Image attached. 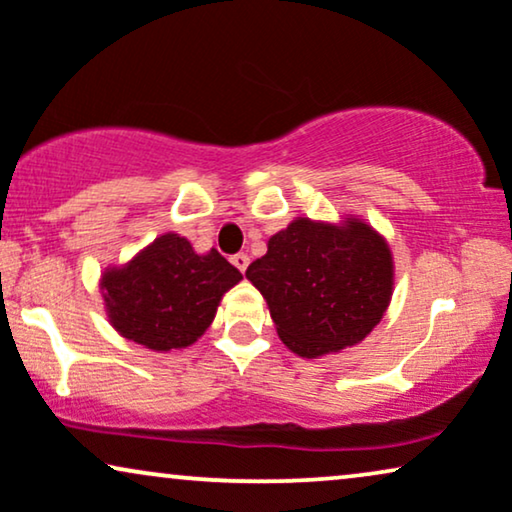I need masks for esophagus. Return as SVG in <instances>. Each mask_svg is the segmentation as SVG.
I'll use <instances>...</instances> for the list:
<instances>
[{
	"label": "esophagus",
	"mask_w": 512,
	"mask_h": 512,
	"mask_svg": "<svg viewBox=\"0 0 512 512\" xmlns=\"http://www.w3.org/2000/svg\"><path fill=\"white\" fill-rule=\"evenodd\" d=\"M231 262H234V267L241 271V274H245V269H248V264H250V257L245 255V252H236V255L231 257Z\"/></svg>",
	"instance_id": "1"
}]
</instances>
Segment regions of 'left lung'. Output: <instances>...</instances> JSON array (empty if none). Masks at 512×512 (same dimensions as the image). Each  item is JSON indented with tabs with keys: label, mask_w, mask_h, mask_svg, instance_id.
<instances>
[{
	"label": "left lung",
	"mask_w": 512,
	"mask_h": 512,
	"mask_svg": "<svg viewBox=\"0 0 512 512\" xmlns=\"http://www.w3.org/2000/svg\"><path fill=\"white\" fill-rule=\"evenodd\" d=\"M245 276L267 299L281 342L302 358L363 342L393 292L391 250L360 220L335 227L299 217Z\"/></svg>",
	"instance_id": "obj_1"
}]
</instances>
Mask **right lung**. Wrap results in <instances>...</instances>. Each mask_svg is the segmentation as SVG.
<instances>
[{
	"instance_id": "add662e5",
	"label": "right lung",
	"mask_w": 512,
	"mask_h": 512,
	"mask_svg": "<svg viewBox=\"0 0 512 512\" xmlns=\"http://www.w3.org/2000/svg\"><path fill=\"white\" fill-rule=\"evenodd\" d=\"M241 278L217 250L196 255L187 238L163 234L126 267L107 269L100 288L114 330L152 351H170L208 330L222 295Z\"/></svg>"
}]
</instances>
